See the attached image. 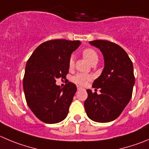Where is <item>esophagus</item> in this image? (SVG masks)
I'll list each match as a JSON object with an SVG mask.
<instances>
[{
    "instance_id": "obj_1",
    "label": "esophagus",
    "mask_w": 149,
    "mask_h": 149,
    "mask_svg": "<svg viewBox=\"0 0 149 149\" xmlns=\"http://www.w3.org/2000/svg\"><path fill=\"white\" fill-rule=\"evenodd\" d=\"M77 90H83V88H82V87H79V86H78V87H77Z\"/></svg>"
}]
</instances>
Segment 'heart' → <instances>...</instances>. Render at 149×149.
<instances>
[{"mask_svg":"<svg viewBox=\"0 0 149 149\" xmlns=\"http://www.w3.org/2000/svg\"><path fill=\"white\" fill-rule=\"evenodd\" d=\"M82 55L90 64H93L95 62H98V56L96 51L93 48H86L83 51ZM68 65H69V68L70 69L74 67L75 62H74V57L73 56H70L69 59V62H68ZM93 79V76H90L89 74H86V73H79L75 75L73 78H72V81L75 83L76 84L79 86H84L87 84L90 81H91Z\"/></svg>","mask_w":149,"mask_h":149,"instance_id":"obj_1","label":"heart"}]
</instances>
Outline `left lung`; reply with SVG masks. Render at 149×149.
Listing matches in <instances>:
<instances>
[{"instance_id":"8db88e82","label":"left lung","mask_w":149,"mask_h":149,"mask_svg":"<svg viewBox=\"0 0 149 149\" xmlns=\"http://www.w3.org/2000/svg\"><path fill=\"white\" fill-rule=\"evenodd\" d=\"M90 44L99 48L104 55V68L92 87L101 93L87 90L84 109L89 118L107 123L121 114L132 95L135 78L133 64L127 53L118 45L107 40H93Z\"/></svg>"}]
</instances>
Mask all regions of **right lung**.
I'll use <instances>...</instances> for the list:
<instances>
[{"instance_id": "obj_1", "label": "right lung", "mask_w": 149, "mask_h": 149, "mask_svg": "<svg viewBox=\"0 0 149 149\" xmlns=\"http://www.w3.org/2000/svg\"><path fill=\"white\" fill-rule=\"evenodd\" d=\"M80 44L79 40H48L28 59L23 82L26 103L44 123H59L68 115L76 86L68 82L61 88L56 79L66 78L70 55Z\"/></svg>"}]
</instances>
